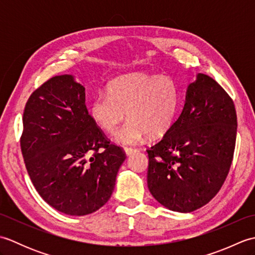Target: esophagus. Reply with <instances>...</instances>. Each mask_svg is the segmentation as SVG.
<instances>
[{"mask_svg":"<svg viewBox=\"0 0 255 255\" xmlns=\"http://www.w3.org/2000/svg\"><path fill=\"white\" fill-rule=\"evenodd\" d=\"M136 151H137V149H133V148H128V147L125 148V152H126L127 155H130L133 152H136Z\"/></svg>","mask_w":255,"mask_h":255,"instance_id":"34e87169","label":"esophagus"}]
</instances>
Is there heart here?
Here are the masks:
<instances>
[{
	"label": "heart",
	"instance_id": "heart-1",
	"mask_svg": "<svg viewBox=\"0 0 255 255\" xmlns=\"http://www.w3.org/2000/svg\"><path fill=\"white\" fill-rule=\"evenodd\" d=\"M178 91L171 78L147 73L126 74L113 80L107 94H99L90 105V115L106 133L116 131L125 118L128 121L116 134L121 144H134L145 134L161 137L174 123Z\"/></svg>",
	"mask_w": 255,
	"mask_h": 255
}]
</instances>
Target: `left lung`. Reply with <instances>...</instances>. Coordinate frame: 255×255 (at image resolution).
<instances>
[{
	"instance_id": "8db88e82",
	"label": "left lung",
	"mask_w": 255,
	"mask_h": 255,
	"mask_svg": "<svg viewBox=\"0 0 255 255\" xmlns=\"http://www.w3.org/2000/svg\"><path fill=\"white\" fill-rule=\"evenodd\" d=\"M236 138L234 101L213 78L199 73L188 85L180 117L147 149L150 193L173 211L203 207L226 181Z\"/></svg>"
}]
</instances>
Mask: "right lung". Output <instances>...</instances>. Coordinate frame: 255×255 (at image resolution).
I'll return each instance as SVG.
<instances>
[{
	"label": "right lung",
	"instance_id": "obj_1",
	"mask_svg": "<svg viewBox=\"0 0 255 255\" xmlns=\"http://www.w3.org/2000/svg\"><path fill=\"white\" fill-rule=\"evenodd\" d=\"M20 149L38 194L70 216L92 214L107 203L126 159L92 119L84 86L68 74L49 79L29 96Z\"/></svg>",
	"mask_w": 255,
	"mask_h": 255
}]
</instances>
